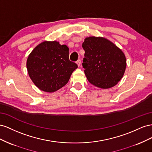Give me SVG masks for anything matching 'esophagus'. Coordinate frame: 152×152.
Listing matches in <instances>:
<instances>
[{
	"mask_svg": "<svg viewBox=\"0 0 152 152\" xmlns=\"http://www.w3.org/2000/svg\"><path fill=\"white\" fill-rule=\"evenodd\" d=\"M76 64H77V66H80V64H81V60L80 59H78L76 61Z\"/></svg>",
	"mask_w": 152,
	"mask_h": 152,
	"instance_id": "34e87169",
	"label": "esophagus"
}]
</instances>
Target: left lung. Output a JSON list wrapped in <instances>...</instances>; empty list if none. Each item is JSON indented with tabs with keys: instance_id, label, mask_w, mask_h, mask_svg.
Masks as SVG:
<instances>
[{
	"instance_id": "1",
	"label": "left lung",
	"mask_w": 152,
	"mask_h": 152,
	"mask_svg": "<svg viewBox=\"0 0 152 152\" xmlns=\"http://www.w3.org/2000/svg\"><path fill=\"white\" fill-rule=\"evenodd\" d=\"M82 46L85 51L82 65L90 83L103 89L118 83L127 66L124 52L114 43L102 37H86Z\"/></svg>"
}]
</instances>
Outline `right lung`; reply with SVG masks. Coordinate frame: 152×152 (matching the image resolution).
Returning <instances> with one entry per match:
<instances>
[{
    "label": "right lung",
    "mask_w": 152,
    "mask_h": 152,
    "mask_svg": "<svg viewBox=\"0 0 152 152\" xmlns=\"http://www.w3.org/2000/svg\"><path fill=\"white\" fill-rule=\"evenodd\" d=\"M69 60V48L58 41H43L30 53L27 60L28 74L37 87L54 92L66 85L77 69Z\"/></svg>",
    "instance_id": "add662e5"
}]
</instances>
